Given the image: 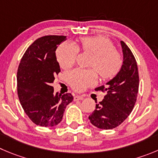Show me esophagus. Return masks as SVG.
Instances as JSON below:
<instances>
[{
  "label": "esophagus",
  "mask_w": 158,
  "mask_h": 158,
  "mask_svg": "<svg viewBox=\"0 0 158 158\" xmlns=\"http://www.w3.org/2000/svg\"><path fill=\"white\" fill-rule=\"evenodd\" d=\"M83 100V97L82 96H79V95H76L74 97V101H82Z\"/></svg>",
  "instance_id": "obj_1"
}]
</instances>
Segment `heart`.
I'll list each match as a JSON object with an SVG mask.
<instances>
[{"instance_id": "obj_1", "label": "heart", "mask_w": 158, "mask_h": 158, "mask_svg": "<svg viewBox=\"0 0 158 158\" xmlns=\"http://www.w3.org/2000/svg\"><path fill=\"white\" fill-rule=\"evenodd\" d=\"M84 51L94 54L89 67L94 69H77L68 74V82L75 90L82 91L97 82V70L103 79L114 78L120 71L122 59L120 54L114 49L113 43L107 38L101 36H86L80 40ZM79 48L71 43H64L56 51L57 60L61 68L68 69L76 63Z\"/></svg>"}]
</instances>
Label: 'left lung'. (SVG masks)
<instances>
[{"label":"left lung","mask_w":158,"mask_h":158,"mask_svg":"<svg viewBox=\"0 0 158 158\" xmlns=\"http://www.w3.org/2000/svg\"><path fill=\"white\" fill-rule=\"evenodd\" d=\"M123 64L111 80L95 89L106 92L104 99L96 104L89 116L91 123L102 129H111L122 123L132 112L139 89V72L133 54L123 41ZM97 103V101H96Z\"/></svg>","instance_id":"obj_1"}]
</instances>
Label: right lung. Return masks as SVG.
<instances>
[{"instance_id":"1","label":"right lung","mask_w":158,"mask_h":158,"mask_svg":"<svg viewBox=\"0 0 158 158\" xmlns=\"http://www.w3.org/2000/svg\"><path fill=\"white\" fill-rule=\"evenodd\" d=\"M65 40L64 36L38 38L27 48L18 69L19 99L28 117L37 126H57L73 100L71 94H54L51 86L61 72L56 49Z\"/></svg>"}]
</instances>
